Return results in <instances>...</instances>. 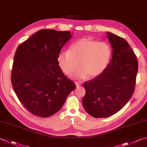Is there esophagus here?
<instances>
[{
    "label": "esophagus",
    "instance_id": "obj_1",
    "mask_svg": "<svg viewBox=\"0 0 147 147\" xmlns=\"http://www.w3.org/2000/svg\"><path fill=\"white\" fill-rule=\"evenodd\" d=\"M74 84H75V85H76V87H78V86H80V85H81L80 84V83L77 82H74Z\"/></svg>",
    "mask_w": 147,
    "mask_h": 147
}]
</instances>
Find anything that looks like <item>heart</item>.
Segmentation results:
<instances>
[{"label": "heart", "instance_id": "heart-1", "mask_svg": "<svg viewBox=\"0 0 147 147\" xmlns=\"http://www.w3.org/2000/svg\"><path fill=\"white\" fill-rule=\"evenodd\" d=\"M111 55V48L106 42L82 38L72 44L69 51L60 52L57 62L63 73L69 76L73 74L79 65L80 68L75 73V77L82 78L88 75L92 78L105 70Z\"/></svg>", "mask_w": 147, "mask_h": 147}]
</instances>
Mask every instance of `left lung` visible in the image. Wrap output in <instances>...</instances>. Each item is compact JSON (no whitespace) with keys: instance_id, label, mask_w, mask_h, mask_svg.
I'll return each instance as SVG.
<instances>
[{"instance_id":"obj_1","label":"left lung","mask_w":147,"mask_h":147,"mask_svg":"<svg viewBox=\"0 0 147 147\" xmlns=\"http://www.w3.org/2000/svg\"><path fill=\"white\" fill-rule=\"evenodd\" d=\"M113 48L111 62L102 73L84 82L82 105L90 116L107 118L118 113L134 92L138 70L136 56L124 38L107 32Z\"/></svg>"}]
</instances>
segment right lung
Masks as SVG:
<instances>
[{
    "instance_id": "right-lung-1",
    "label": "right lung",
    "mask_w": 147,
    "mask_h": 147,
    "mask_svg": "<svg viewBox=\"0 0 147 147\" xmlns=\"http://www.w3.org/2000/svg\"><path fill=\"white\" fill-rule=\"evenodd\" d=\"M69 31L41 29L18 46L14 56L11 83L24 107L34 115L47 118L62 108L76 89L57 62Z\"/></svg>"
}]
</instances>
